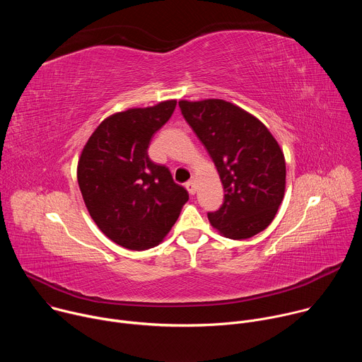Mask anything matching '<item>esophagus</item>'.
<instances>
[{
  "mask_svg": "<svg viewBox=\"0 0 362 362\" xmlns=\"http://www.w3.org/2000/svg\"><path fill=\"white\" fill-rule=\"evenodd\" d=\"M186 189L189 190L190 194H194V193H196V182H194V180L186 182Z\"/></svg>",
  "mask_w": 362,
  "mask_h": 362,
  "instance_id": "obj_1",
  "label": "esophagus"
}]
</instances>
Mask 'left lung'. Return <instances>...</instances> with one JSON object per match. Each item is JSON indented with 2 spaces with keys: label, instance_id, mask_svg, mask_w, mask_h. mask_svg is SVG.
<instances>
[{
  "label": "left lung",
  "instance_id": "obj_1",
  "mask_svg": "<svg viewBox=\"0 0 362 362\" xmlns=\"http://www.w3.org/2000/svg\"><path fill=\"white\" fill-rule=\"evenodd\" d=\"M221 176L225 199L208 219L229 239H247L274 221L285 193V158L267 126L219 98L179 101Z\"/></svg>",
  "mask_w": 362,
  "mask_h": 362
}]
</instances>
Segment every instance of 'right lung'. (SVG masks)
<instances>
[{
  "instance_id": "add662e5",
  "label": "right lung",
  "mask_w": 362,
  "mask_h": 362,
  "mask_svg": "<svg viewBox=\"0 0 362 362\" xmlns=\"http://www.w3.org/2000/svg\"><path fill=\"white\" fill-rule=\"evenodd\" d=\"M176 100L107 117L86 143L77 180L90 216L115 243L144 250L177 221L187 190L148 158L151 136L172 117Z\"/></svg>"
}]
</instances>
